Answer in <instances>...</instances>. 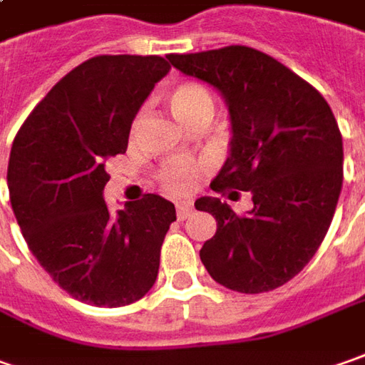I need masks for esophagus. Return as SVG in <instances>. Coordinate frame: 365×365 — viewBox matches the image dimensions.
<instances>
[{"instance_id": "1", "label": "esophagus", "mask_w": 365, "mask_h": 365, "mask_svg": "<svg viewBox=\"0 0 365 365\" xmlns=\"http://www.w3.org/2000/svg\"><path fill=\"white\" fill-rule=\"evenodd\" d=\"M192 211H195V207H192L190 200H180V202H177V215L180 221H185L187 217H190Z\"/></svg>"}]
</instances>
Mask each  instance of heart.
<instances>
[{"label":"heart","mask_w":365,"mask_h":365,"mask_svg":"<svg viewBox=\"0 0 365 365\" xmlns=\"http://www.w3.org/2000/svg\"><path fill=\"white\" fill-rule=\"evenodd\" d=\"M168 106L178 120L188 124L195 116H199L200 112H207V110L212 112V100L202 86L185 82V84H178L168 94ZM209 166H211L209 158H170L158 170V180L166 190L180 195V192L190 190L195 180L202 173H207Z\"/></svg>","instance_id":"obj_1"}]
</instances>
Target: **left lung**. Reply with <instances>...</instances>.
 I'll return each mask as SVG.
<instances>
[{"mask_svg": "<svg viewBox=\"0 0 365 365\" xmlns=\"http://www.w3.org/2000/svg\"><path fill=\"white\" fill-rule=\"evenodd\" d=\"M182 74L221 92L231 116V154L211 188L249 190L253 209L237 212L200 197L217 233L200 261L227 289L263 293L302 271L331 225L344 180V144L325 98L263 51L227 46L166 56Z\"/></svg>", "mask_w": 365, "mask_h": 365, "instance_id": "obj_1", "label": "left lung"}]
</instances>
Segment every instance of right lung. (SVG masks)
<instances>
[{
	"mask_svg": "<svg viewBox=\"0 0 365 365\" xmlns=\"http://www.w3.org/2000/svg\"><path fill=\"white\" fill-rule=\"evenodd\" d=\"M170 66L160 56H96L66 74L16 134L7 188L29 251L63 291L122 307L156 281L177 211L158 195L110 215L106 165L126 153L134 116Z\"/></svg>",
	"mask_w": 365,
	"mask_h": 365,
	"instance_id": "1",
	"label": "right lung"
}]
</instances>
